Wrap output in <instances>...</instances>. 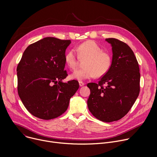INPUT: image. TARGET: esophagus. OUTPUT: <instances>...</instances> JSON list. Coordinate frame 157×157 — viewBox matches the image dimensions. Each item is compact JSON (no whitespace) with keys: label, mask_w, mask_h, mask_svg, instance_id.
Instances as JSON below:
<instances>
[{"label":"esophagus","mask_w":157,"mask_h":157,"mask_svg":"<svg viewBox=\"0 0 157 157\" xmlns=\"http://www.w3.org/2000/svg\"><path fill=\"white\" fill-rule=\"evenodd\" d=\"M79 84L80 86H83L85 84H84L82 81H79Z\"/></svg>","instance_id":"esophagus-1"}]
</instances>
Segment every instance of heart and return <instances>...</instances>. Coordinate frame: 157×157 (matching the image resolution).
<instances>
[{
  "label": "heart",
  "mask_w": 157,
  "mask_h": 157,
  "mask_svg": "<svg viewBox=\"0 0 157 157\" xmlns=\"http://www.w3.org/2000/svg\"><path fill=\"white\" fill-rule=\"evenodd\" d=\"M78 56L74 49L67 52L64 56L66 65L71 70L76 68L79 57L87 58L83 68L76 70L71 75L73 79L82 81L91 79L94 76L104 75L110 68L111 59L109 53L102 52L101 47L94 41L89 40L85 41L77 47Z\"/></svg>",
  "instance_id": "obj_1"
}]
</instances>
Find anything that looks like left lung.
I'll use <instances>...</instances> for the list:
<instances>
[{"label":"left lung","mask_w":157,"mask_h":157,"mask_svg":"<svg viewBox=\"0 0 157 157\" xmlns=\"http://www.w3.org/2000/svg\"><path fill=\"white\" fill-rule=\"evenodd\" d=\"M105 41L112 47V63L98 84H87L91 93L87 103L96 118L110 122L125 116L135 103L140 92V74L136 57L128 45L116 38Z\"/></svg>","instance_id":"obj_1"}]
</instances>
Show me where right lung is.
Here are the masks:
<instances>
[{
    "label": "right lung",
    "mask_w": 157,
    "mask_h": 157,
    "mask_svg": "<svg viewBox=\"0 0 157 157\" xmlns=\"http://www.w3.org/2000/svg\"><path fill=\"white\" fill-rule=\"evenodd\" d=\"M71 40L46 37L24 51L17 71L18 94L35 117L50 120L63 114L79 88L76 80L64 82L65 52Z\"/></svg>",
    "instance_id": "add662e5"
}]
</instances>
